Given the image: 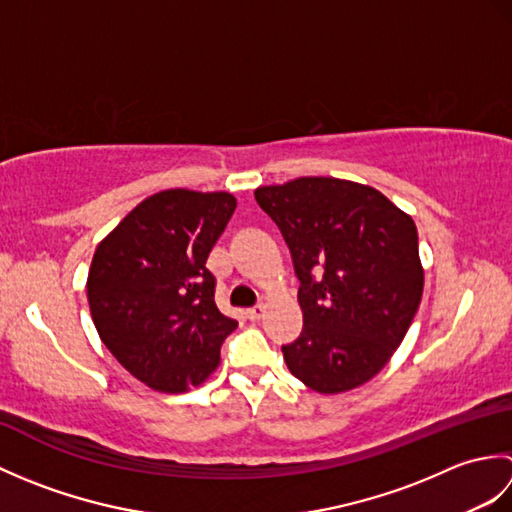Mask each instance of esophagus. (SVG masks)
<instances>
[{
  "label": "esophagus",
  "instance_id": "1",
  "mask_svg": "<svg viewBox=\"0 0 512 512\" xmlns=\"http://www.w3.org/2000/svg\"><path fill=\"white\" fill-rule=\"evenodd\" d=\"M264 312H266V306H255V308H250L248 312H246V317L250 319V321H259L264 317Z\"/></svg>",
  "mask_w": 512,
  "mask_h": 512
}]
</instances>
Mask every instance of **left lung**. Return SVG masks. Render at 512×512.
Here are the masks:
<instances>
[{
    "label": "left lung",
    "mask_w": 512,
    "mask_h": 512,
    "mask_svg": "<svg viewBox=\"0 0 512 512\" xmlns=\"http://www.w3.org/2000/svg\"><path fill=\"white\" fill-rule=\"evenodd\" d=\"M301 281L303 332L281 347L290 374L343 394L383 369L416 317L424 268L411 215L369 184L297 178L259 187Z\"/></svg>",
    "instance_id": "obj_1"
}]
</instances>
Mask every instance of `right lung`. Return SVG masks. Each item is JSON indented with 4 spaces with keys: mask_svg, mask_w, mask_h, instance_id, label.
Returning <instances> with one entry per match:
<instances>
[{
    "mask_svg": "<svg viewBox=\"0 0 512 512\" xmlns=\"http://www.w3.org/2000/svg\"><path fill=\"white\" fill-rule=\"evenodd\" d=\"M235 206L226 191H160L94 250L88 303L96 332L151 389L182 394L220 367V347L237 321L217 310L206 259Z\"/></svg>",
    "mask_w": 512,
    "mask_h": 512,
    "instance_id": "add662e5",
    "label": "right lung"
}]
</instances>
